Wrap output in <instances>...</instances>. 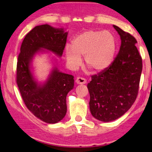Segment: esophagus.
I'll use <instances>...</instances> for the list:
<instances>
[{
    "label": "esophagus",
    "instance_id": "obj_1",
    "mask_svg": "<svg viewBox=\"0 0 152 152\" xmlns=\"http://www.w3.org/2000/svg\"><path fill=\"white\" fill-rule=\"evenodd\" d=\"M76 83L77 84H86L87 83V80L85 78L81 77H78L76 79Z\"/></svg>",
    "mask_w": 152,
    "mask_h": 152
}]
</instances>
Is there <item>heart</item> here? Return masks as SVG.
<instances>
[{"label": "heart", "instance_id": "b5f03b06", "mask_svg": "<svg viewBox=\"0 0 152 152\" xmlns=\"http://www.w3.org/2000/svg\"><path fill=\"white\" fill-rule=\"evenodd\" d=\"M117 42L114 35L108 31L89 29L77 36L72 46L67 44L65 55L73 67L81 63L85 56L87 66L94 71H101L110 65L115 55Z\"/></svg>", "mask_w": 152, "mask_h": 152}]
</instances>
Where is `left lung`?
Wrapping results in <instances>:
<instances>
[{
	"label": "left lung",
	"mask_w": 152,
	"mask_h": 152,
	"mask_svg": "<svg viewBox=\"0 0 152 152\" xmlns=\"http://www.w3.org/2000/svg\"><path fill=\"white\" fill-rule=\"evenodd\" d=\"M113 27L121 39L118 55L108 68L91 76L88 84L91 113L103 122L120 118L133 105L142 71V58L135 46L136 39L120 27Z\"/></svg>",
	"instance_id": "left-lung-1"
}]
</instances>
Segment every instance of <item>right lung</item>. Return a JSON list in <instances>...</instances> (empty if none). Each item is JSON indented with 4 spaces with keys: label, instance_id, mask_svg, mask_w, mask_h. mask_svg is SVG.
Returning <instances> with one entry per match:
<instances>
[{
    "label": "right lung",
    "instance_id": "add662e5",
    "mask_svg": "<svg viewBox=\"0 0 152 152\" xmlns=\"http://www.w3.org/2000/svg\"><path fill=\"white\" fill-rule=\"evenodd\" d=\"M67 34L63 29L48 24L36 26L24 38L18 56L16 81L22 99L37 118L49 124L58 123L66 115V98L73 88L74 77L55 68L40 85L32 75L30 64L34 56L42 48L63 55Z\"/></svg>",
    "mask_w": 152,
    "mask_h": 152
}]
</instances>
